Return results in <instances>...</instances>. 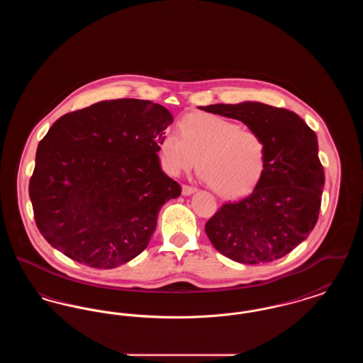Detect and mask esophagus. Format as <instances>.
I'll use <instances>...</instances> for the list:
<instances>
[{
  "label": "esophagus",
  "instance_id": "34e87169",
  "mask_svg": "<svg viewBox=\"0 0 363 363\" xmlns=\"http://www.w3.org/2000/svg\"><path fill=\"white\" fill-rule=\"evenodd\" d=\"M196 190L197 189H196V188H193V186L182 185V194H184V196H190V194H193Z\"/></svg>",
  "mask_w": 363,
  "mask_h": 363
}]
</instances>
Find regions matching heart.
I'll return each mask as SVG.
<instances>
[{
    "instance_id": "heart-1",
    "label": "heart",
    "mask_w": 363,
    "mask_h": 363,
    "mask_svg": "<svg viewBox=\"0 0 363 363\" xmlns=\"http://www.w3.org/2000/svg\"><path fill=\"white\" fill-rule=\"evenodd\" d=\"M159 152L164 170L173 175L188 172L197 160L201 178L222 197L247 193L267 166V143L259 133L209 113L184 117L178 133H164Z\"/></svg>"
}]
</instances>
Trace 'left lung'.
<instances>
[{"label": "left lung", "instance_id": "left-lung-1", "mask_svg": "<svg viewBox=\"0 0 363 363\" xmlns=\"http://www.w3.org/2000/svg\"><path fill=\"white\" fill-rule=\"evenodd\" d=\"M208 113L243 122L267 143V166L253 191L225 203L206 223L213 247L242 264L281 259L317 223L324 189L318 141L293 111L259 102L209 104Z\"/></svg>", "mask_w": 363, "mask_h": 363}]
</instances>
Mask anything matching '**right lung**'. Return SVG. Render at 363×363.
<instances>
[{"instance_id":"obj_1","label":"right lung","mask_w":363,"mask_h":363,"mask_svg":"<svg viewBox=\"0 0 363 363\" xmlns=\"http://www.w3.org/2000/svg\"><path fill=\"white\" fill-rule=\"evenodd\" d=\"M172 123L166 107L140 99L98 102L54 122L30 179L43 238L92 268L111 269L138 256L162 206L181 194L157 156Z\"/></svg>"}]
</instances>
